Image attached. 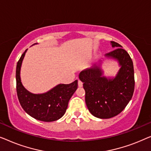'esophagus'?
I'll return each instance as SVG.
<instances>
[{
    "instance_id": "1",
    "label": "esophagus",
    "mask_w": 151,
    "mask_h": 151,
    "mask_svg": "<svg viewBox=\"0 0 151 151\" xmlns=\"http://www.w3.org/2000/svg\"><path fill=\"white\" fill-rule=\"evenodd\" d=\"M83 83L81 80H78V87H82L83 86Z\"/></svg>"
}]
</instances>
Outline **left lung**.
<instances>
[{
	"label": "left lung",
	"mask_w": 151,
	"mask_h": 151,
	"mask_svg": "<svg viewBox=\"0 0 151 151\" xmlns=\"http://www.w3.org/2000/svg\"><path fill=\"white\" fill-rule=\"evenodd\" d=\"M115 49L105 55L118 59L121 68L113 79L102 76L99 67L84 70L79 74L86 91V103L95 117L110 118L121 113L133 96L135 88L133 61L122 46L111 41Z\"/></svg>",
	"instance_id": "8db88e82"
}]
</instances>
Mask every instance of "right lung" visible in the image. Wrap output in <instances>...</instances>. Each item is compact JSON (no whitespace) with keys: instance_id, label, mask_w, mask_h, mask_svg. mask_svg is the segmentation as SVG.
I'll use <instances>...</instances> for the list:
<instances>
[{"instance_id":"1","label":"right lung","mask_w":151,"mask_h":151,"mask_svg":"<svg viewBox=\"0 0 151 151\" xmlns=\"http://www.w3.org/2000/svg\"><path fill=\"white\" fill-rule=\"evenodd\" d=\"M27 49L20 57L16 66V92L23 109L31 117L44 122L59 120L66 111L68 102L77 89L78 81L70 84H59L49 92L33 94L28 92L20 81V67Z\"/></svg>"}]
</instances>
